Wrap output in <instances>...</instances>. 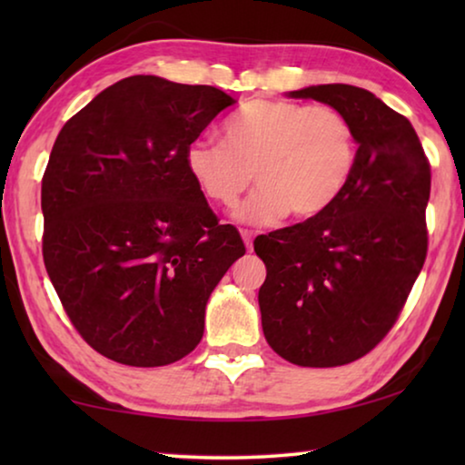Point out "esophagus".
<instances>
[{
	"label": "esophagus",
	"instance_id": "obj_1",
	"mask_svg": "<svg viewBox=\"0 0 465 465\" xmlns=\"http://www.w3.org/2000/svg\"><path fill=\"white\" fill-rule=\"evenodd\" d=\"M242 240H243V243H246V248L252 250V240H254V233L248 230H242Z\"/></svg>",
	"mask_w": 465,
	"mask_h": 465
}]
</instances>
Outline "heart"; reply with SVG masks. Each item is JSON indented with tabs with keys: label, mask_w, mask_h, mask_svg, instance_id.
<instances>
[{
	"label": "heart",
	"mask_w": 465,
	"mask_h": 465,
	"mask_svg": "<svg viewBox=\"0 0 465 465\" xmlns=\"http://www.w3.org/2000/svg\"><path fill=\"white\" fill-rule=\"evenodd\" d=\"M223 145L194 141L186 170L211 203L233 207L256 174L261 184L235 211L243 223L289 213L312 219L332 207L357 163V133L328 104L256 98L223 124Z\"/></svg>",
	"instance_id": "obj_1"
}]
</instances>
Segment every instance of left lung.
Here are the masks:
<instances>
[{"mask_svg": "<svg viewBox=\"0 0 465 465\" xmlns=\"http://www.w3.org/2000/svg\"><path fill=\"white\" fill-rule=\"evenodd\" d=\"M341 110L357 133L355 172L324 213L254 240L271 349L299 367L365 357L402 312L427 258L430 163L411 121L349 84L291 92Z\"/></svg>", "mask_w": 465, "mask_h": 465, "instance_id": "obj_1", "label": "left lung"}]
</instances>
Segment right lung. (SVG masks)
Listing matches in <instances>:
<instances>
[{"label": "right lung", "mask_w": 465, "mask_h": 465, "mask_svg": "<svg viewBox=\"0 0 465 465\" xmlns=\"http://www.w3.org/2000/svg\"><path fill=\"white\" fill-rule=\"evenodd\" d=\"M235 104L213 85L131 75L59 131L43 174V258L94 351L162 367L201 342L204 305L246 254L186 170V149Z\"/></svg>", "instance_id": "obj_1"}]
</instances>
